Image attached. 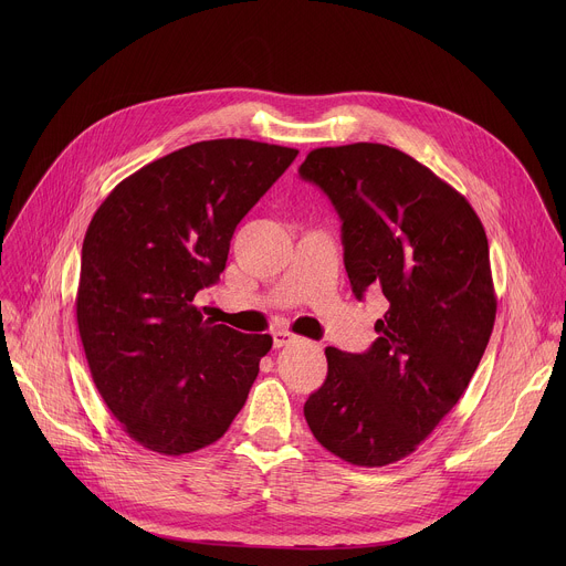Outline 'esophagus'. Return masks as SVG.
<instances>
[{"label":"esophagus","instance_id":"obj_1","mask_svg":"<svg viewBox=\"0 0 566 566\" xmlns=\"http://www.w3.org/2000/svg\"><path fill=\"white\" fill-rule=\"evenodd\" d=\"M295 340H297V336L291 334V332H286V329L273 332V345H275V347H286V345H291V343H295Z\"/></svg>","mask_w":566,"mask_h":566}]
</instances>
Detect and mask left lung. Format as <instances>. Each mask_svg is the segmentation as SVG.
Segmentation results:
<instances>
[{
	"mask_svg": "<svg viewBox=\"0 0 566 566\" xmlns=\"http://www.w3.org/2000/svg\"><path fill=\"white\" fill-rule=\"evenodd\" d=\"M343 221L352 291L387 300L363 354L327 347V380L304 402L313 437L378 468L412 454L457 406L493 334L489 239L472 206L406 151L317 147L300 166Z\"/></svg>",
	"mask_w": 566,
	"mask_h": 566,
	"instance_id": "8db88e82",
	"label": "left lung"
}]
</instances>
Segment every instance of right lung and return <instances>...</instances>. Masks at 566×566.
<instances>
[{"mask_svg": "<svg viewBox=\"0 0 566 566\" xmlns=\"http://www.w3.org/2000/svg\"><path fill=\"white\" fill-rule=\"evenodd\" d=\"M295 156L249 138L201 140L140 168L96 210L77 329L105 406L143 448L201 450L244 408L273 338L214 325L197 295L219 280L237 223Z\"/></svg>", "mask_w": 566, "mask_h": 566, "instance_id": "obj_1", "label": "right lung"}]
</instances>
